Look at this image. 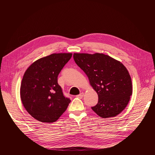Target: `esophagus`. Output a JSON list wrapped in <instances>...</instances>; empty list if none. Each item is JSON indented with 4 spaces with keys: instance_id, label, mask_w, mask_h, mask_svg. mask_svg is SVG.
Masks as SVG:
<instances>
[{
    "instance_id": "1",
    "label": "esophagus",
    "mask_w": 155,
    "mask_h": 155,
    "mask_svg": "<svg viewBox=\"0 0 155 155\" xmlns=\"http://www.w3.org/2000/svg\"><path fill=\"white\" fill-rule=\"evenodd\" d=\"M83 95H84V93H81L80 94H78V95L77 96V97L80 98V99H81V98L83 97Z\"/></svg>"
}]
</instances>
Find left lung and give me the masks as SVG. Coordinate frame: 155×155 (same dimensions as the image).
I'll list each match as a JSON object with an SVG mask.
<instances>
[{
    "mask_svg": "<svg viewBox=\"0 0 155 155\" xmlns=\"http://www.w3.org/2000/svg\"><path fill=\"white\" fill-rule=\"evenodd\" d=\"M74 59L98 94L93 111L103 118L114 117L126 108L132 93L130 75L120 61L102 53H74Z\"/></svg>",
    "mask_w": 155,
    "mask_h": 155,
    "instance_id": "obj_1",
    "label": "left lung"
}]
</instances>
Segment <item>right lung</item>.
Wrapping results in <instances>:
<instances>
[{"instance_id":"right-lung-1","label":"right lung","mask_w":155,"mask_h":155,"mask_svg":"<svg viewBox=\"0 0 155 155\" xmlns=\"http://www.w3.org/2000/svg\"><path fill=\"white\" fill-rule=\"evenodd\" d=\"M72 53H54L33 62L26 71L20 87L22 103L37 120L53 123L71 102L58 83V76Z\"/></svg>"}]
</instances>
